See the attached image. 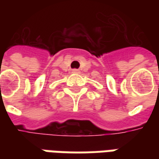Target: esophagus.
Segmentation results:
<instances>
[{
	"instance_id": "34e87169",
	"label": "esophagus",
	"mask_w": 159,
	"mask_h": 159,
	"mask_svg": "<svg viewBox=\"0 0 159 159\" xmlns=\"http://www.w3.org/2000/svg\"><path fill=\"white\" fill-rule=\"evenodd\" d=\"M72 72H74V73H79V72H80V70H77V69H73V70H72Z\"/></svg>"
}]
</instances>
